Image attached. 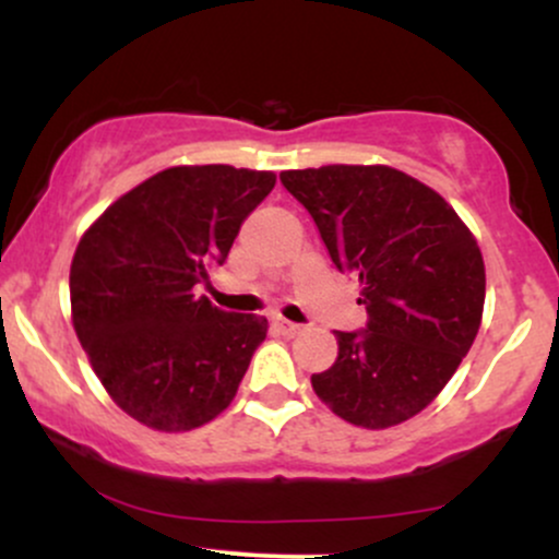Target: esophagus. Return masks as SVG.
<instances>
[{
	"instance_id": "1",
	"label": "esophagus",
	"mask_w": 559,
	"mask_h": 559,
	"mask_svg": "<svg viewBox=\"0 0 559 559\" xmlns=\"http://www.w3.org/2000/svg\"><path fill=\"white\" fill-rule=\"evenodd\" d=\"M275 329L284 333V336H297V333H301V325L292 323V320H284V318L275 320Z\"/></svg>"
}]
</instances>
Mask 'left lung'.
I'll return each mask as SVG.
<instances>
[{
    "instance_id": "1",
    "label": "left lung",
    "mask_w": 559,
    "mask_h": 559,
    "mask_svg": "<svg viewBox=\"0 0 559 559\" xmlns=\"http://www.w3.org/2000/svg\"><path fill=\"white\" fill-rule=\"evenodd\" d=\"M333 265L360 278L362 331H336L338 357L312 389L338 418L389 428L426 409L460 368L484 316L486 271L460 215L389 165L284 170Z\"/></svg>"
}]
</instances>
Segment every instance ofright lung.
<instances>
[{
	"instance_id": "add662e5",
	"label": "right lung",
	"mask_w": 559,
	"mask_h": 559,
	"mask_svg": "<svg viewBox=\"0 0 559 559\" xmlns=\"http://www.w3.org/2000/svg\"><path fill=\"white\" fill-rule=\"evenodd\" d=\"M275 173L181 165L146 178L81 236L73 329L112 402L155 431L204 426L236 396L267 320L197 297Z\"/></svg>"
}]
</instances>
